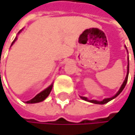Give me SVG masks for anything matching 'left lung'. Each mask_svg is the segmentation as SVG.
I'll return each mask as SVG.
<instances>
[{
  "label": "left lung",
  "instance_id": "8db88e82",
  "mask_svg": "<svg viewBox=\"0 0 135 135\" xmlns=\"http://www.w3.org/2000/svg\"><path fill=\"white\" fill-rule=\"evenodd\" d=\"M125 47H126V46H125ZM126 49H127V47H126ZM127 76H126L125 80H123V84H122L120 88V89H119V91L117 92V94H115V95H113V97H111V98H104L102 101H98V100H89L88 98H86V97H83V96H80V98H82V99H83V100H84V101H87V102H91V103H94V104H100V105L105 104V103H107V102H110L111 100L114 99L115 98H117L119 94L121 93L122 91L123 90V88H125V86H126V84H127V78H128V73H129V58H127Z\"/></svg>",
  "mask_w": 135,
  "mask_h": 135
}]
</instances>
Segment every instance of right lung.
Here are the masks:
<instances>
[{
	"label": "right lung",
	"mask_w": 135,
	"mask_h": 135,
	"mask_svg": "<svg viewBox=\"0 0 135 135\" xmlns=\"http://www.w3.org/2000/svg\"><path fill=\"white\" fill-rule=\"evenodd\" d=\"M22 30L23 29H22L18 33V34L17 35H18L22 31ZM17 40V37L15 38V40L13 41V42L12 43V45L11 46H12L14 44V43ZM52 87H53V83L50 85V86H48L46 89H44V91H42L41 92H40L39 94H37L33 98H32V99H30V101H27L26 102V103H29V104H33V103H37V102H43L48 95L49 94L51 93V89H52Z\"/></svg>",
	"instance_id": "1"
}]
</instances>
